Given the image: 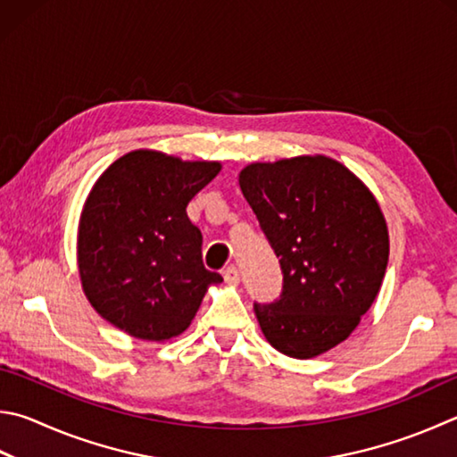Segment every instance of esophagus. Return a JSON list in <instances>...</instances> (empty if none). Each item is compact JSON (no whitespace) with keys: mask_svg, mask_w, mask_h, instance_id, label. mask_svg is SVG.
Instances as JSON below:
<instances>
[{"mask_svg":"<svg viewBox=\"0 0 457 457\" xmlns=\"http://www.w3.org/2000/svg\"><path fill=\"white\" fill-rule=\"evenodd\" d=\"M223 279H226L231 286L239 284V270L236 268V265H228V268L223 270Z\"/></svg>","mask_w":457,"mask_h":457,"instance_id":"esophagus-1","label":"esophagus"}]
</instances>
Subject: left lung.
Returning <instances> with one entry per match:
<instances>
[{
    "instance_id": "8db88e82",
    "label": "left lung",
    "mask_w": 457,
    "mask_h": 457,
    "mask_svg": "<svg viewBox=\"0 0 457 457\" xmlns=\"http://www.w3.org/2000/svg\"><path fill=\"white\" fill-rule=\"evenodd\" d=\"M239 187L284 273L279 300L253 303L265 339L289 358L326 353L358 328L384 281L389 236L378 200L326 155L250 163Z\"/></svg>"
}]
</instances>
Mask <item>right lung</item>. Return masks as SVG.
<instances>
[{"instance_id":"right-lung-1","label":"right lung","mask_w":457,"mask_h":457,"mask_svg":"<svg viewBox=\"0 0 457 457\" xmlns=\"http://www.w3.org/2000/svg\"><path fill=\"white\" fill-rule=\"evenodd\" d=\"M218 162H184L154 149L121 155L91 187L78 229L84 294L112 326L147 342L179 336L221 276L204 268L192 197Z\"/></svg>"}]
</instances>
